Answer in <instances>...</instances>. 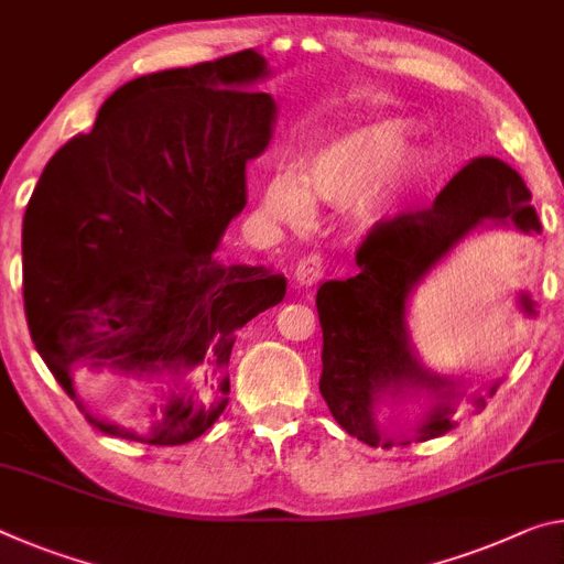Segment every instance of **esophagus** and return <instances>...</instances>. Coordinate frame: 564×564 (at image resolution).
Here are the masks:
<instances>
[{"mask_svg": "<svg viewBox=\"0 0 564 564\" xmlns=\"http://www.w3.org/2000/svg\"><path fill=\"white\" fill-rule=\"evenodd\" d=\"M293 275H296V283L306 285V289H308V285L318 283L321 275H324V258L316 256V253L301 258L299 265H296V273H293Z\"/></svg>", "mask_w": 564, "mask_h": 564, "instance_id": "1", "label": "esophagus"}]
</instances>
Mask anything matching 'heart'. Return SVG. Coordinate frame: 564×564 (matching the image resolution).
I'll return each instance as SVG.
<instances>
[{
	"instance_id": "1",
	"label": "heart",
	"mask_w": 564,
	"mask_h": 564,
	"mask_svg": "<svg viewBox=\"0 0 564 564\" xmlns=\"http://www.w3.org/2000/svg\"><path fill=\"white\" fill-rule=\"evenodd\" d=\"M406 124L377 118L321 140L303 158L299 175L275 170L261 191L265 216L303 226L311 200L351 203L361 228H377L394 213L426 175V155L406 145Z\"/></svg>"
}]
</instances>
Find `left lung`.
<instances>
[{
	"label": "left lung",
	"mask_w": 564,
	"mask_h": 564,
	"mask_svg": "<svg viewBox=\"0 0 564 564\" xmlns=\"http://www.w3.org/2000/svg\"><path fill=\"white\" fill-rule=\"evenodd\" d=\"M530 187L499 158H475L464 165L432 208L381 223L364 240L346 281H326L316 293L324 330L321 397L330 414L356 440L389 449L394 444L426 442L457 426L454 411L467 394L464 381L444 377L419 359L409 334V301L469 236L487 228H512L524 236L540 234ZM524 318L538 316V303L527 291L517 296ZM491 383L487 397L497 391ZM426 398L425 416L404 435H391L378 424L381 405ZM479 411L485 397L471 394Z\"/></svg>",
	"instance_id": "8db88e82"
}]
</instances>
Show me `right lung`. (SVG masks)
I'll return each instance as SVG.
<instances>
[{"mask_svg":"<svg viewBox=\"0 0 564 564\" xmlns=\"http://www.w3.org/2000/svg\"><path fill=\"white\" fill-rule=\"evenodd\" d=\"M268 77L265 57L246 50L130 79L34 187L22 228L26 324L102 434L158 446L198 440L228 404L238 328L285 296L283 273L216 258L246 208V165L273 138L279 107L250 89ZM75 370L145 382L149 432L87 412Z\"/></svg>","mask_w":564,"mask_h":564,"instance_id":"obj_1","label":"right lung"}]
</instances>
